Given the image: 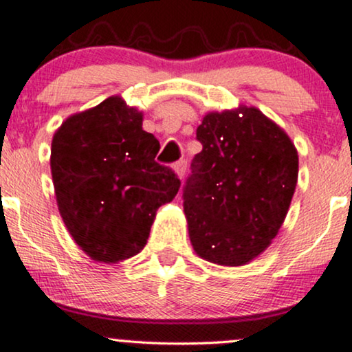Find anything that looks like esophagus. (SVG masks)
I'll use <instances>...</instances> for the list:
<instances>
[{"label": "esophagus", "mask_w": 352, "mask_h": 352, "mask_svg": "<svg viewBox=\"0 0 352 352\" xmlns=\"http://www.w3.org/2000/svg\"><path fill=\"white\" fill-rule=\"evenodd\" d=\"M173 172L177 173V177H179V179H182V177L185 175V172H187V162H185V160L177 162L175 165H173Z\"/></svg>", "instance_id": "obj_1"}]
</instances>
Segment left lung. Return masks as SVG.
Here are the masks:
<instances>
[{
    "mask_svg": "<svg viewBox=\"0 0 352 352\" xmlns=\"http://www.w3.org/2000/svg\"><path fill=\"white\" fill-rule=\"evenodd\" d=\"M184 213L195 253L220 266H243L272 245L298 182V151L260 109L207 112L197 127Z\"/></svg>",
    "mask_w": 352,
    "mask_h": 352,
    "instance_id": "obj_1",
    "label": "left lung"
}]
</instances>
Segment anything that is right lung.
<instances>
[{
	"label": "right lung",
	"mask_w": 352,
	"mask_h": 352,
	"mask_svg": "<svg viewBox=\"0 0 352 352\" xmlns=\"http://www.w3.org/2000/svg\"><path fill=\"white\" fill-rule=\"evenodd\" d=\"M144 112L120 96L76 112L51 142L58 210L74 243L99 263L142 252L157 210L180 180L155 162L160 144L142 129Z\"/></svg>",
	"instance_id": "1"
}]
</instances>
